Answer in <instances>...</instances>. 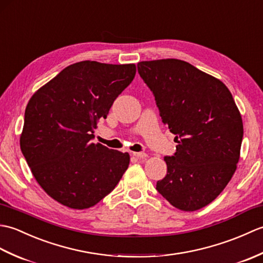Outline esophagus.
I'll return each mask as SVG.
<instances>
[{"mask_svg":"<svg viewBox=\"0 0 263 263\" xmlns=\"http://www.w3.org/2000/svg\"><path fill=\"white\" fill-rule=\"evenodd\" d=\"M132 155L135 156V157L140 158V159H143V158L147 157V154L146 153H132Z\"/></svg>","mask_w":263,"mask_h":263,"instance_id":"obj_1","label":"esophagus"}]
</instances>
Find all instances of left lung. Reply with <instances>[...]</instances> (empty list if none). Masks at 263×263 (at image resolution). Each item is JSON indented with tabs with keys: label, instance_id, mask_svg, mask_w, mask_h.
<instances>
[{
	"label": "left lung",
	"instance_id": "obj_1",
	"mask_svg": "<svg viewBox=\"0 0 263 263\" xmlns=\"http://www.w3.org/2000/svg\"><path fill=\"white\" fill-rule=\"evenodd\" d=\"M138 72L177 142L156 189L177 209L203 208L226 187L239 159L243 122L232 93L185 61H143Z\"/></svg>",
	"mask_w": 263,
	"mask_h": 263
}]
</instances>
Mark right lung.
I'll use <instances>...</instances> for the list:
<instances>
[{
  "label": "right lung",
  "instance_id": "right-lung-1",
  "mask_svg": "<svg viewBox=\"0 0 263 263\" xmlns=\"http://www.w3.org/2000/svg\"><path fill=\"white\" fill-rule=\"evenodd\" d=\"M136 72L135 64L82 61L66 66L28 102L21 152L39 185L61 204L90 208L127 170V153L91 140Z\"/></svg>",
  "mask_w": 263,
  "mask_h": 263
}]
</instances>
